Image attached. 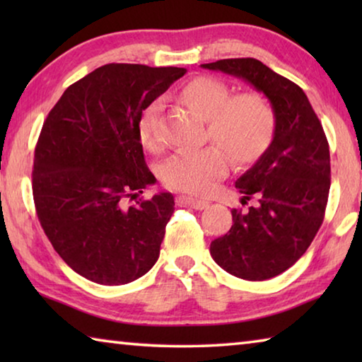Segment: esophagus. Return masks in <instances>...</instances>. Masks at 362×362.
Segmentation results:
<instances>
[{
  "mask_svg": "<svg viewBox=\"0 0 362 362\" xmlns=\"http://www.w3.org/2000/svg\"><path fill=\"white\" fill-rule=\"evenodd\" d=\"M177 204L185 206V207H193V209H196V211H203V209H206L207 206H209L207 201L188 198V196H179V198H177Z\"/></svg>",
  "mask_w": 362,
  "mask_h": 362,
  "instance_id": "34e87169",
  "label": "esophagus"
}]
</instances>
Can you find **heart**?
Returning <instances> with one entry per match:
<instances>
[{"mask_svg": "<svg viewBox=\"0 0 362 362\" xmlns=\"http://www.w3.org/2000/svg\"><path fill=\"white\" fill-rule=\"evenodd\" d=\"M180 97L207 121L209 137L235 163L254 161L272 144L276 119L272 105L260 94L241 93L231 97L226 83L211 76H198L183 86ZM161 102H153L139 122L140 140L148 148H158L161 140ZM223 151L211 145L201 150L174 153L159 170L163 183L183 193H207L228 170V159Z\"/></svg>", "mask_w": 362, "mask_h": 362, "instance_id": "obj_1", "label": "heart"}]
</instances>
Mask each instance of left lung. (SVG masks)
<instances>
[{
    "mask_svg": "<svg viewBox=\"0 0 362 362\" xmlns=\"http://www.w3.org/2000/svg\"><path fill=\"white\" fill-rule=\"evenodd\" d=\"M201 66L244 79L272 103V144L236 180L243 206L250 199L255 204L231 211V228L211 243V255L233 276L274 278L305 254L324 220L330 188L326 134L302 88L260 60L223 59Z\"/></svg>",
    "mask_w": 362,
    "mask_h": 362,
    "instance_id": "8db88e82",
    "label": "left lung"
}]
</instances>
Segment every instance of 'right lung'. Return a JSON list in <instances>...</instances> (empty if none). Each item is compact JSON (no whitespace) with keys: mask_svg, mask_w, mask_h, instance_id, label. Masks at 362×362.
Returning <instances> with one entry per match:
<instances>
[{"mask_svg":"<svg viewBox=\"0 0 362 362\" xmlns=\"http://www.w3.org/2000/svg\"><path fill=\"white\" fill-rule=\"evenodd\" d=\"M185 69L108 64L65 89L42 124L33 159L40 223L73 272L103 286L139 279L159 257L174 196L136 201L155 175L146 168L144 110Z\"/></svg>","mask_w":362,"mask_h":362,"instance_id":"1","label":"right lung"}]
</instances>
